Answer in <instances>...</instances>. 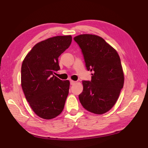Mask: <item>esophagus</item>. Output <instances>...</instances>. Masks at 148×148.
Segmentation results:
<instances>
[{"label": "esophagus", "instance_id": "34e87169", "mask_svg": "<svg viewBox=\"0 0 148 148\" xmlns=\"http://www.w3.org/2000/svg\"><path fill=\"white\" fill-rule=\"evenodd\" d=\"M70 83H71V85H74L75 83H76V82L73 81V80H71V81H70Z\"/></svg>", "mask_w": 148, "mask_h": 148}]
</instances>
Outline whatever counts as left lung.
Masks as SVG:
<instances>
[{
    "instance_id": "1",
    "label": "left lung",
    "mask_w": 148,
    "mask_h": 148,
    "mask_svg": "<svg viewBox=\"0 0 148 148\" xmlns=\"http://www.w3.org/2000/svg\"><path fill=\"white\" fill-rule=\"evenodd\" d=\"M83 54L91 81L83 80L79 100L87 111L96 114L107 112L116 104L124 84L119 56L104 40L97 35L80 34L74 38Z\"/></svg>"
}]
</instances>
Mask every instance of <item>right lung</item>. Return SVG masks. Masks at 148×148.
<instances>
[{"label":"right lung","instance_id":"add662e5","mask_svg":"<svg viewBox=\"0 0 148 148\" xmlns=\"http://www.w3.org/2000/svg\"><path fill=\"white\" fill-rule=\"evenodd\" d=\"M72 42V36H57L36 44L21 66V87L37 116L51 119L61 113L69 95V80L54 76L60 69L58 58Z\"/></svg>","mask_w":148,"mask_h":148}]
</instances>
